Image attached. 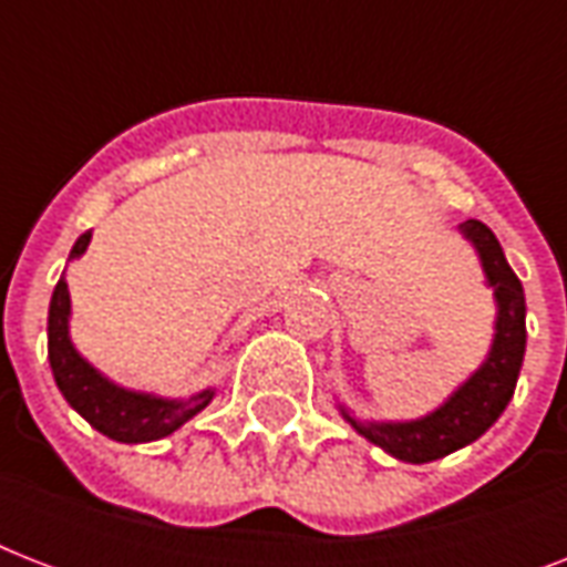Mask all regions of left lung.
<instances>
[{
  "mask_svg": "<svg viewBox=\"0 0 567 567\" xmlns=\"http://www.w3.org/2000/svg\"><path fill=\"white\" fill-rule=\"evenodd\" d=\"M465 238L471 240L483 261L485 279L497 297V332L483 368L441 405L439 412L409 423H362L341 409L359 435L391 453L400 462H432L476 441L509 405L518 382L524 350H527V302L515 270L503 256L501 240L480 220L462 223Z\"/></svg>",
  "mask_w": 567,
  "mask_h": 567,
  "instance_id": "1",
  "label": "left lung"
}]
</instances>
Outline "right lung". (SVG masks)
I'll use <instances>...</instances> for the list:
<instances>
[{
    "label": "right lung",
    "mask_w": 567,
    "mask_h": 567,
    "mask_svg": "<svg viewBox=\"0 0 567 567\" xmlns=\"http://www.w3.org/2000/svg\"><path fill=\"white\" fill-rule=\"evenodd\" d=\"M87 244H91V231H84L82 238L75 240L70 258L82 256ZM66 318H70V291L61 276L49 302V364L66 403L102 435L123 441V444L158 441L179 430L182 423L190 421L196 412H203L205 405L212 403V388H205L188 400H162V396L117 388L75 353V347L70 344V332H66Z\"/></svg>",
    "instance_id": "right-lung-1"
}]
</instances>
